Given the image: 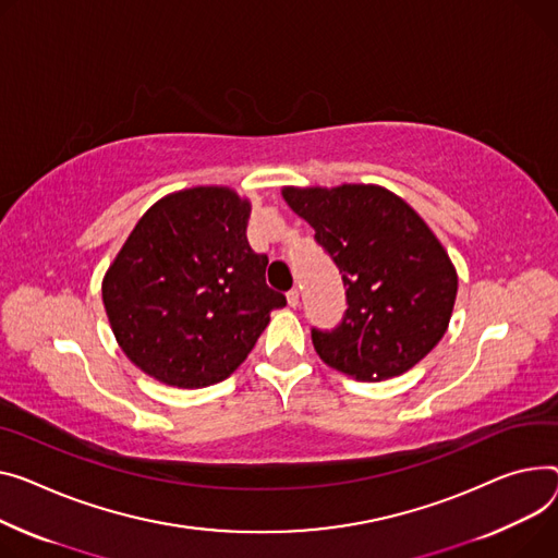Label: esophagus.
Instances as JSON below:
<instances>
[{"mask_svg": "<svg viewBox=\"0 0 558 558\" xmlns=\"http://www.w3.org/2000/svg\"><path fill=\"white\" fill-rule=\"evenodd\" d=\"M287 303H289V307H299V303H301V291L299 289H289L287 291Z\"/></svg>", "mask_w": 558, "mask_h": 558, "instance_id": "34e87169", "label": "esophagus"}]
</instances>
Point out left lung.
<instances>
[{
	"instance_id": "left-lung-1",
	"label": "left lung",
	"mask_w": 558,
	"mask_h": 558,
	"mask_svg": "<svg viewBox=\"0 0 558 558\" xmlns=\"http://www.w3.org/2000/svg\"><path fill=\"white\" fill-rule=\"evenodd\" d=\"M282 197L316 231L345 287L341 323L312 327L318 356L361 381L420 363L447 331L458 293L451 259L424 219L379 185L284 189Z\"/></svg>"
}]
</instances>
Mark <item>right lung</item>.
<instances>
[{
	"label": "right lung",
	"mask_w": 558,
	"mask_h": 558,
	"mask_svg": "<svg viewBox=\"0 0 558 558\" xmlns=\"http://www.w3.org/2000/svg\"><path fill=\"white\" fill-rule=\"evenodd\" d=\"M248 202L191 189L147 210L102 280V303L128 359L168 386L227 379L284 307L269 257L246 242Z\"/></svg>",
	"instance_id": "add662e5"
}]
</instances>
